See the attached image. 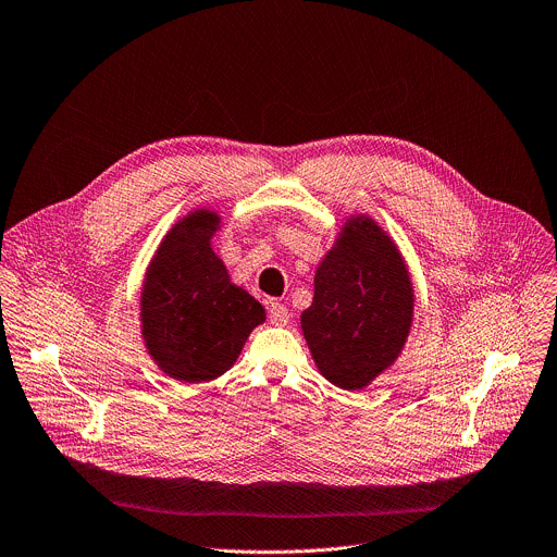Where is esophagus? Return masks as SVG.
I'll list each match as a JSON object with an SVG mask.
<instances>
[{"label": "esophagus", "mask_w": 557, "mask_h": 557, "mask_svg": "<svg viewBox=\"0 0 557 557\" xmlns=\"http://www.w3.org/2000/svg\"><path fill=\"white\" fill-rule=\"evenodd\" d=\"M288 308L284 306V304H277V301H273L271 304V308H269V320H271V324H275V326H286L288 324Z\"/></svg>", "instance_id": "esophagus-1"}]
</instances>
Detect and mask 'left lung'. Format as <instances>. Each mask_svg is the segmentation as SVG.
Here are the masks:
<instances>
[{"instance_id": "1", "label": "left lung", "mask_w": 557, "mask_h": 557, "mask_svg": "<svg viewBox=\"0 0 557 557\" xmlns=\"http://www.w3.org/2000/svg\"><path fill=\"white\" fill-rule=\"evenodd\" d=\"M299 322L317 370L342 389L368 387L399 359L414 322V284L399 245L374 218H346L317 264Z\"/></svg>"}]
</instances>
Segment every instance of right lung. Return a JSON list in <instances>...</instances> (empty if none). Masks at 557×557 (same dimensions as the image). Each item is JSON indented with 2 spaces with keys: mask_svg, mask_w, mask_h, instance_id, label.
I'll return each mask as SVG.
<instances>
[{
  "mask_svg": "<svg viewBox=\"0 0 557 557\" xmlns=\"http://www.w3.org/2000/svg\"><path fill=\"white\" fill-rule=\"evenodd\" d=\"M222 215L191 209L163 235L140 284L138 320L147 355L181 383L213 381L240 357L264 306L231 282L211 249Z\"/></svg>",
  "mask_w": 557,
  "mask_h": 557,
  "instance_id": "1",
  "label": "right lung"
}]
</instances>
